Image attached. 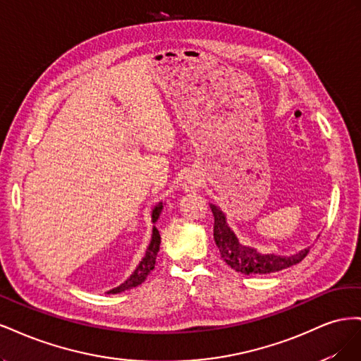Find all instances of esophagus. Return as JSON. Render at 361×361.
<instances>
[{
	"label": "esophagus",
	"mask_w": 361,
	"mask_h": 361,
	"mask_svg": "<svg viewBox=\"0 0 361 361\" xmlns=\"http://www.w3.org/2000/svg\"><path fill=\"white\" fill-rule=\"evenodd\" d=\"M202 185V179L197 176V174H188L187 179L183 182V188L185 191H195L197 188H200Z\"/></svg>",
	"instance_id": "esophagus-1"
}]
</instances>
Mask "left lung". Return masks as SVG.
I'll return each mask as SVG.
<instances>
[{"label":"left lung","mask_w":361,"mask_h":361,"mask_svg":"<svg viewBox=\"0 0 361 361\" xmlns=\"http://www.w3.org/2000/svg\"><path fill=\"white\" fill-rule=\"evenodd\" d=\"M214 214V241L216 248L220 250L221 259L226 264L241 274H269L277 272L292 265H297L309 255V248L301 250L300 253L292 256H279V255H262L255 248L243 245L238 241L236 235L232 228L227 226L226 215L220 207L209 204Z\"/></svg>","instance_id":"1"}]
</instances>
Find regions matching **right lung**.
Instances as JSON below:
<instances>
[{"mask_svg": "<svg viewBox=\"0 0 361 361\" xmlns=\"http://www.w3.org/2000/svg\"><path fill=\"white\" fill-rule=\"evenodd\" d=\"M162 207H164L162 202L158 203L154 207V211H152V223H157V220L159 218V214L162 211ZM159 244H161V236H159L158 228L154 226V231H152V239H150V244L146 250V255H145L143 259H141V262L138 264V267L135 268V271L133 272V274H130V277L126 281L122 283V285L111 289V290H108L106 293H120V292L133 289V288L141 285V283H143L147 279L149 272L155 268V262H157V256H158V251H159Z\"/></svg>", "mask_w": 361, "mask_h": 361, "instance_id": "right-lung-1", "label": "right lung"}]
</instances>
